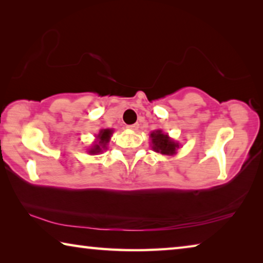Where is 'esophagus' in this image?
Returning <instances> with one entry per match:
<instances>
[{"mask_svg":"<svg viewBox=\"0 0 263 263\" xmlns=\"http://www.w3.org/2000/svg\"><path fill=\"white\" fill-rule=\"evenodd\" d=\"M138 127H139V124H138V123L132 124V125H128V126H127L128 130H131V131H137V130H138Z\"/></svg>","mask_w":263,"mask_h":263,"instance_id":"1","label":"esophagus"}]
</instances>
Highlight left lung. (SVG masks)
<instances>
[{
  "mask_svg": "<svg viewBox=\"0 0 263 263\" xmlns=\"http://www.w3.org/2000/svg\"><path fill=\"white\" fill-rule=\"evenodd\" d=\"M152 138V148L156 152L162 154H174L179 145L174 143L172 139H170L167 135H164L161 130H157L151 133Z\"/></svg>",
  "mask_w": 263,
  "mask_h": 263,
  "instance_id": "left-lung-1",
  "label": "left lung"
}]
</instances>
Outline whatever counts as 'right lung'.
Instances as JSON below:
<instances>
[{"label":"right lung","instance_id":"obj_1","mask_svg":"<svg viewBox=\"0 0 263 263\" xmlns=\"http://www.w3.org/2000/svg\"><path fill=\"white\" fill-rule=\"evenodd\" d=\"M112 135V130H110V128H105V130H102L101 132H99L98 135V144L93 145V147H91L90 149V153L92 154H96L98 152L102 151V148L105 147V145L109 143L110 140V137Z\"/></svg>","mask_w":263,"mask_h":263}]
</instances>
